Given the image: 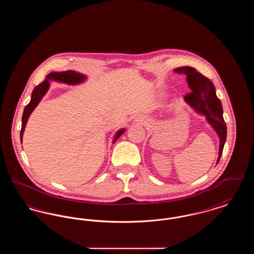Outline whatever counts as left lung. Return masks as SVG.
<instances>
[{
  "label": "left lung",
  "mask_w": 254,
  "mask_h": 254,
  "mask_svg": "<svg viewBox=\"0 0 254 254\" xmlns=\"http://www.w3.org/2000/svg\"><path fill=\"white\" fill-rule=\"evenodd\" d=\"M174 71L187 75L190 92L185 95V101L197 112L205 115V119L217 132L220 139L218 164L227 140V126L223 118V108L220 99L216 96L215 87L208 78L198 72L193 67H177Z\"/></svg>",
  "instance_id": "8db88e82"
}]
</instances>
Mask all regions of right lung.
Here are the masks:
<instances>
[{
  "instance_id": "right-lung-1",
  "label": "right lung",
  "mask_w": 254,
  "mask_h": 254,
  "mask_svg": "<svg viewBox=\"0 0 254 254\" xmlns=\"http://www.w3.org/2000/svg\"><path fill=\"white\" fill-rule=\"evenodd\" d=\"M49 80H54L61 83H65L68 85H76L84 82L85 80V76L84 74L81 73L75 72L72 70H67V71H62V72H51L46 77L45 81L42 82L40 85H37L36 87L33 89L32 94H31V100L29 104L24 108L23 117H22V128L20 132V137H21V142L23 139V134H24V127L26 125V122L28 120V117L30 116L31 112L36 108L37 105L40 103L42 98L47 93L49 87ZM126 130L123 128L116 133L113 143L116 142V140L121 136L123 133Z\"/></svg>"
}]
</instances>
